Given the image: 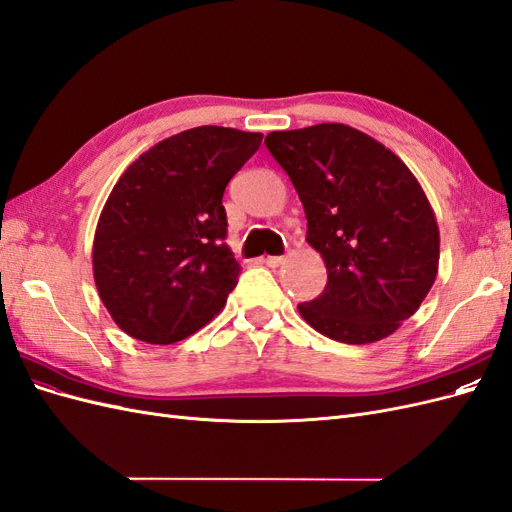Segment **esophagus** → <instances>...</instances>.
<instances>
[{
	"label": "esophagus",
	"mask_w": 512,
	"mask_h": 512,
	"mask_svg": "<svg viewBox=\"0 0 512 512\" xmlns=\"http://www.w3.org/2000/svg\"><path fill=\"white\" fill-rule=\"evenodd\" d=\"M284 262H286L284 256H267L265 258V265H269V267H282Z\"/></svg>",
	"instance_id": "obj_1"
}]
</instances>
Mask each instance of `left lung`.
Wrapping results in <instances>:
<instances>
[{
	"label": "left lung",
	"mask_w": 512,
	"mask_h": 512,
	"mask_svg": "<svg viewBox=\"0 0 512 512\" xmlns=\"http://www.w3.org/2000/svg\"><path fill=\"white\" fill-rule=\"evenodd\" d=\"M265 145L327 267V288L299 305L303 320L354 346L393 335L438 275L440 230L421 183L391 149L344 123L271 132Z\"/></svg>",
	"instance_id": "1"
}]
</instances>
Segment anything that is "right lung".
<instances>
[{
    "mask_svg": "<svg viewBox=\"0 0 512 512\" xmlns=\"http://www.w3.org/2000/svg\"><path fill=\"white\" fill-rule=\"evenodd\" d=\"M260 132L200 126L134 160L108 194L94 237V280L121 331L175 344L222 312L239 262L224 243L222 196Z\"/></svg>",
    "mask_w": 512,
    "mask_h": 512,
    "instance_id": "add662e5",
    "label": "right lung"
}]
</instances>
